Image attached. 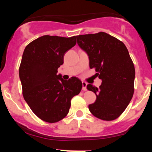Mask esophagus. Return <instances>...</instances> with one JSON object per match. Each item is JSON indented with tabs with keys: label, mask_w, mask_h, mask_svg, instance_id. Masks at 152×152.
I'll return each instance as SVG.
<instances>
[{
	"label": "esophagus",
	"mask_w": 152,
	"mask_h": 152,
	"mask_svg": "<svg viewBox=\"0 0 152 152\" xmlns=\"http://www.w3.org/2000/svg\"><path fill=\"white\" fill-rule=\"evenodd\" d=\"M82 86H83V88H82V89L83 91H86V86H87V83L85 81H83L82 82Z\"/></svg>",
	"instance_id": "esophagus-1"
}]
</instances>
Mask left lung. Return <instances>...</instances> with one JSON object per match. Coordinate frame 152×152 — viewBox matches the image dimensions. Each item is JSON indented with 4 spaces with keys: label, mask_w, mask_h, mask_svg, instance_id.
<instances>
[{
    "label": "left lung",
    "mask_w": 152,
    "mask_h": 152,
    "mask_svg": "<svg viewBox=\"0 0 152 152\" xmlns=\"http://www.w3.org/2000/svg\"><path fill=\"white\" fill-rule=\"evenodd\" d=\"M76 39L88 54L95 76L102 80L99 88L87 85L96 96L89 111L104 121L116 119L126 109L134 91L135 69L128 50L122 41L104 32L79 35Z\"/></svg>",
    "instance_id": "obj_1"
}]
</instances>
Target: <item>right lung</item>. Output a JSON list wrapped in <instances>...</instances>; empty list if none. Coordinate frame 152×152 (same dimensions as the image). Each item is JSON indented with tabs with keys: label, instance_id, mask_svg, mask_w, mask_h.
Segmentation results:
<instances>
[{
	"label": "right lung",
	"instance_id": "right-lung-1",
	"mask_svg": "<svg viewBox=\"0 0 152 152\" xmlns=\"http://www.w3.org/2000/svg\"><path fill=\"white\" fill-rule=\"evenodd\" d=\"M76 43V36H41L25 48L19 67L23 98L38 118L56 123L65 118L71 100L78 95L82 83L76 77L68 81L57 75L64 54Z\"/></svg>",
	"mask_w": 152,
	"mask_h": 152
}]
</instances>
